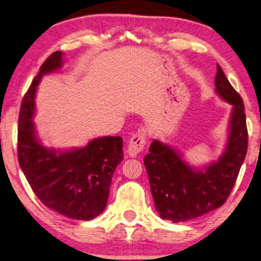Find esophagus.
I'll return each instance as SVG.
<instances>
[{
	"label": "esophagus",
	"mask_w": 261,
	"mask_h": 261,
	"mask_svg": "<svg viewBox=\"0 0 261 261\" xmlns=\"http://www.w3.org/2000/svg\"><path fill=\"white\" fill-rule=\"evenodd\" d=\"M145 145H146V130L144 128L139 129L137 133L132 135L129 139V143H128V154L130 157H135L138 153H140L144 150Z\"/></svg>",
	"instance_id": "1"
}]
</instances>
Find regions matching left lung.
Instances as JSON below:
<instances>
[{"mask_svg":"<svg viewBox=\"0 0 261 261\" xmlns=\"http://www.w3.org/2000/svg\"><path fill=\"white\" fill-rule=\"evenodd\" d=\"M216 92L232 106L225 150L204 169L189 167L167 144L152 141L145 155L154 206L161 218L186 222L221 207L230 195L246 158L248 132L243 100L217 64Z\"/></svg>","mask_w":261,"mask_h":261,"instance_id":"left-lung-1","label":"left lung"}]
</instances>
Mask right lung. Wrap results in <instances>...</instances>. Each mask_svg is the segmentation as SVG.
I'll use <instances>...</instances> for the list:
<instances>
[{"label":"right lung","instance_id":"obj_1","mask_svg":"<svg viewBox=\"0 0 261 261\" xmlns=\"http://www.w3.org/2000/svg\"><path fill=\"white\" fill-rule=\"evenodd\" d=\"M62 66V53L40 66L22 98L18 124V160L32 191L44 205L68 218L90 221L106 208L114 171L123 160L121 137H101L70 151L40 144L32 118L36 90L45 74Z\"/></svg>","mask_w":261,"mask_h":261}]
</instances>
